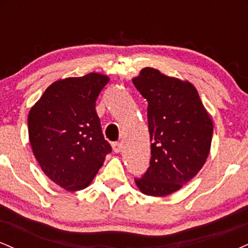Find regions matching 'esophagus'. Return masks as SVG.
<instances>
[{
    "instance_id": "obj_1",
    "label": "esophagus",
    "mask_w": 248,
    "mask_h": 248,
    "mask_svg": "<svg viewBox=\"0 0 248 248\" xmlns=\"http://www.w3.org/2000/svg\"><path fill=\"white\" fill-rule=\"evenodd\" d=\"M112 147H113V150H114L115 153H120L122 150V143H121V142H113Z\"/></svg>"
}]
</instances>
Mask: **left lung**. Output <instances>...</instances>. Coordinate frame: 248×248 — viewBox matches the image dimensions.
Segmentation results:
<instances>
[{"label": "left lung", "instance_id": "obj_1", "mask_svg": "<svg viewBox=\"0 0 248 248\" xmlns=\"http://www.w3.org/2000/svg\"><path fill=\"white\" fill-rule=\"evenodd\" d=\"M133 84L148 101L152 142L149 168L135 183L142 193L163 197L197 175L211 148L213 124L191 82L144 67Z\"/></svg>", "mask_w": 248, "mask_h": 248}]
</instances>
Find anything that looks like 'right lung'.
<instances>
[{
	"label": "right lung",
	"instance_id": "1",
	"mask_svg": "<svg viewBox=\"0 0 248 248\" xmlns=\"http://www.w3.org/2000/svg\"><path fill=\"white\" fill-rule=\"evenodd\" d=\"M108 81L94 72L55 81L29 112L33 155L45 175L67 191L85 189L112 152L95 110Z\"/></svg>",
	"mask_w": 248,
	"mask_h": 248
}]
</instances>
